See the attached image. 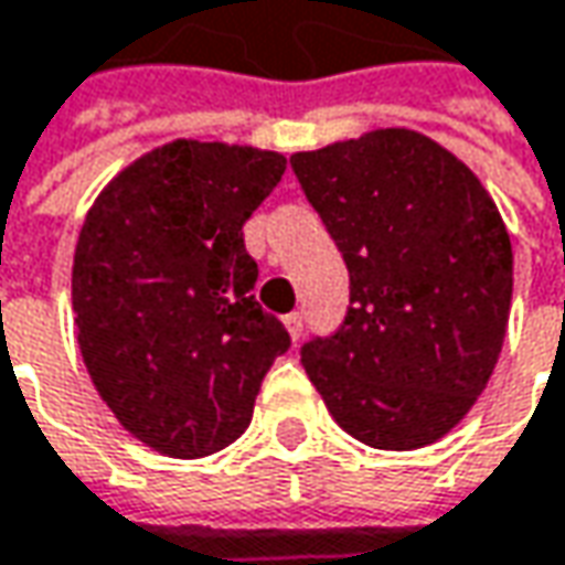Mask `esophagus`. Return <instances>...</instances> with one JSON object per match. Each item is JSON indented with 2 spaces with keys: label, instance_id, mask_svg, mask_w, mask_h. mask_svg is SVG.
<instances>
[{
  "label": "esophagus",
  "instance_id": "34e87169",
  "mask_svg": "<svg viewBox=\"0 0 565 565\" xmlns=\"http://www.w3.org/2000/svg\"><path fill=\"white\" fill-rule=\"evenodd\" d=\"M284 326L290 331V338L297 341V338L303 334V316H300V312H290V316H284Z\"/></svg>",
  "mask_w": 565,
  "mask_h": 565
}]
</instances>
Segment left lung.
Masks as SVG:
<instances>
[{"label":"left lung","instance_id":"left-lung-1","mask_svg":"<svg viewBox=\"0 0 565 565\" xmlns=\"http://www.w3.org/2000/svg\"><path fill=\"white\" fill-rule=\"evenodd\" d=\"M290 167L351 275L344 322L300 348L307 376L373 449L443 439L503 351L512 243L493 199L411 129L300 151Z\"/></svg>","mask_w":565,"mask_h":565}]
</instances>
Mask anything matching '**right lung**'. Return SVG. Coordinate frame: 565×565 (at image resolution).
<instances>
[{"label": "right lung", "mask_w": 565, "mask_h": 565, "mask_svg": "<svg viewBox=\"0 0 565 565\" xmlns=\"http://www.w3.org/2000/svg\"><path fill=\"white\" fill-rule=\"evenodd\" d=\"M275 151L177 138L126 167L87 211L72 309L116 420L173 458L231 446L290 348L253 297L243 224L281 183Z\"/></svg>", "instance_id": "obj_1"}]
</instances>
